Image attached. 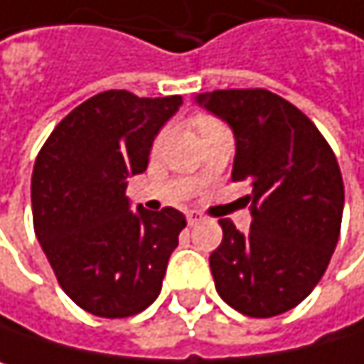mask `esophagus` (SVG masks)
I'll return each instance as SVG.
<instances>
[{
    "label": "esophagus",
    "mask_w": 364,
    "mask_h": 364,
    "mask_svg": "<svg viewBox=\"0 0 364 364\" xmlns=\"http://www.w3.org/2000/svg\"><path fill=\"white\" fill-rule=\"evenodd\" d=\"M186 218H188V226H196V224L200 222V215H198V213H194V211H190Z\"/></svg>",
    "instance_id": "obj_1"
}]
</instances>
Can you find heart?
<instances>
[{
	"mask_svg": "<svg viewBox=\"0 0 364 364\" xmlns=\"http://www.w3.org/2000/svg\"><path fill=\"white\" fill-rule=\"evenodd\" d=\"M161 138H164V136H159V140H157V144H159V142H161Z\"/></svg>",
	"mask_w": 364,
	"mask_h": 364,
	"instance_id": "b5f03b06",
	"label": "heart"
}]
</instances>
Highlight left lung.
<instances>
[{"mask_svg":"<svg viewBox=\"0 0 364 364\" xmlns=\"http://www.w3.org/2000/svg\"><path fill=\"white\" fill-rule=\"evenodd\" d=\"M196 102L235 134L232 178L247 181L252 226L220 220L211 254L218 294L237 311L271 318L290 311L322 279L339 241L343 178L318 127L267 89H224Z\"/></svg>","mask_w":364,"mask_h":364,"instance_id":"left-lung-1","label":"left lung"}]
</instances>
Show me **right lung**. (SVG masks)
Here are the masks:
<instances>
[{
  "instance_id": "1",
  "label": "right lung",
  "mask_w": 364,
  "mask_h": 364,
  "mask_svg": "<svg viewBox=\"0 0 364 364\" xmlns=\"http://www.w3.org/2000/svg\"><path fill=\"white\" fill-rule=\"evenodd\" d=\"M183 97L123 89L76 106L40 149L31 174L36 237L63 292L100 318L146 309L186 228L172 207L132 211L127 178L146 170L155 136Z\"/></svg>"
}]
</instances>
